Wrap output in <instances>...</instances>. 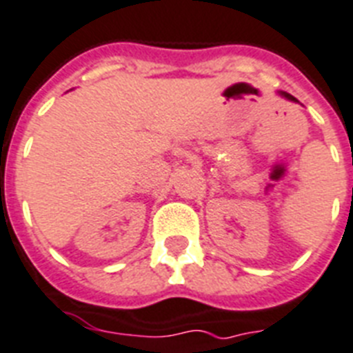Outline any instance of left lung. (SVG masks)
I'll use <instances>...</instances> for the list:
<instances>
[{
    "instance_id": "8db88e82",
    "label": "left lung",
    "mask_w": 353,
    "mask_h": 353,
    "mask_svg": "<svg viewBox=\"0 0 353 353\" xmlns=\"http://www.w3.org/2000/svg\"><path fill=\"white\" fill-rule=\"evenodd\" d=\"M283 96H285V97H288V99H292V101H296V97H294V96H290V94L283 92Z\"/></svg>"
}]
</instances>
